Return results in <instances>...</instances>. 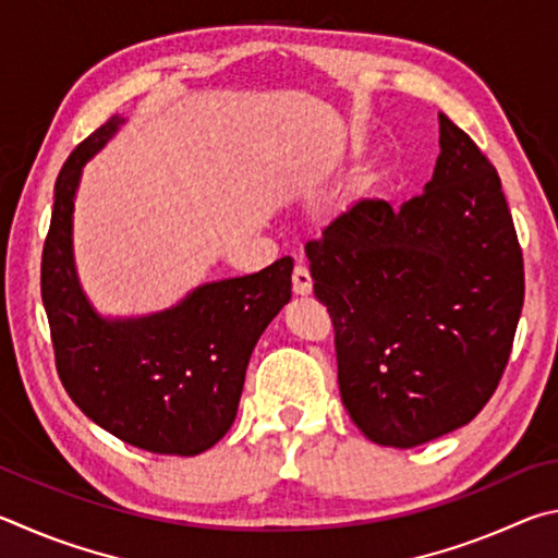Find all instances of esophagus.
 <instances>
[{
    "label": "esophagus",
    "mask_w": 558,
    "mask_h": 558,
    "mask_svg": "<svg viewBox=\"0 0 558 558\" xmlns=\"http://www.w3.org/2000/svg\"><path fill=\"white\" fill-rule=\"evenodd\" d=\"M291 284H294L296 296H308L311 291H314V279H311V274L304 264H296L294 267V274H291Z\"/></svg>",
    "instance_id": "obj_1"
}]
</instances>
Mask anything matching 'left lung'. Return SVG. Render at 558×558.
<instances>
[{"mask_svg": "<svg viewBox=\"0 0 558 558\" xmlns=\"http://www.w3.org/2000/svg\"><path fill=\"white\" fill-rule=\"evenodd\" d=\"M432 181L360 201L306 244L336 328L340 397L369 441L414 448L473 422L510 357L524 264L500 175L438 114Z\"/></svg>", "mask_w": 558, "mask_h": 558, "instance_id": "obj_1", "label": "left lung"}]
</instances>
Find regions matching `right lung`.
<instances>
[{
    "label": "right lung",
    "mask_w": 558,
    "mask_h": 558,
    "mask_svg": "<svg viewBox=\"0 0 558 558\" xmlns=\"http://www.w3.org/2000/svg\"><path fill=\"white\" fill-rule=\"evenodd\" d=\"M124 124L114 114L68 156L53 191L41 299L58 377L81 412L120 441L198 456L228 434L252 350L289 304L294 259L195 287L179 304L136 318L100 316L73 259V208L83 166Z\"/></svg>",
    "instance_id": "obj_1"
}]
</instances>
